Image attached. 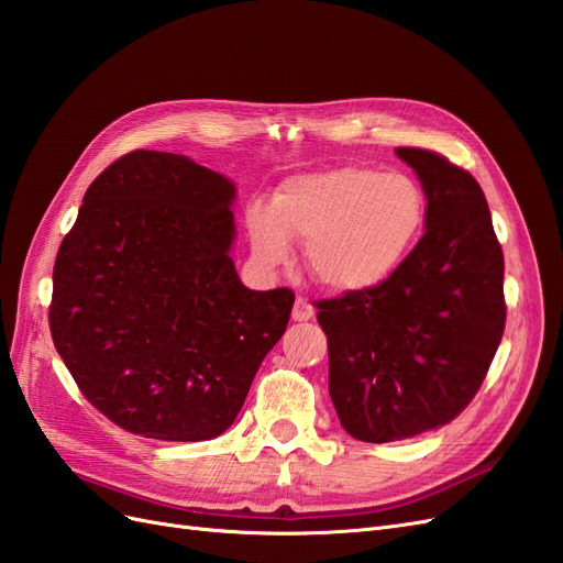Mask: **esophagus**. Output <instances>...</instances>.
I'll return each mask as SVG.
<instances>
[{
	"instance_id": "obj_1",
	"label": "esophagus",
	"mask_w": 563,
	"mask_h": 563,
	"mask_svg": "<svg viewBox=\"0 0 563 563\" xmlns=\"http://www.w3.org/2000/svg\"><path fill=\"white\" fill-rule=\"evenodd\" d=\"M291 317H294L296 321H308V319H312V317H314L312 302H310L308 298L298 296V298H296V305H294V312H291Z\"/></svg>"
}]
</instances>
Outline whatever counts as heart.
Wrapping results in <instances>:
<instances>
[{
	"mask_svg": "<svg viewBox=\"0 0 563 563\" xmlns=\"http://www.w3.org/2000/svg\"><path fill=\"white\" fill-rule=\"evenodd\" d=\"M428 197L406 174L343 166L294 176L272 197L269 211L253 207L246 225L253 253L279 265L288 240L305 244L314 279L333 291H360L395 272L418 244Z\"/></svg>",
	"mask_w": 563,
	"mask_h": 563,
	"instance_id": "heart-1",
	"label": "heart"
}]
</instances>
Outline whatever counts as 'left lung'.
Returning <instances> with one entry per match:
<instances>
[{
  "mask_svg": "<svg viewBox=\"0 0 563 563\" xmlns=\"http://www.w3.org/2000/svg\"><path fill=\"white\" fill-rule=\"evenodd\" d=\"M428 197L424 234L387 279L317 300L340 424L385 444L441 428L479 391L505 331V261L479 183L397 147Z\"/></svg>",
  "mask_w": 563,
  "mask_h": 563,
  "instance_id": "obj_1",
  "label": "left lung"
}]
</instances>
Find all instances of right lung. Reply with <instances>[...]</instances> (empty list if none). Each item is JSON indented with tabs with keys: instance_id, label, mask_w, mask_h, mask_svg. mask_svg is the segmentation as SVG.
<instances>
[{
	"instance_id": "1",
	"label": "right lung",
	"mask_w": 563,
	"mask_h": 563,
	"mask_svg": "<svg viewBox=\"0 0 563 563\" xmlns=\"http://www.w3.org/2000/svg\"><path fill=\"white\" fill-rule=\"evenodd\" d=\"M232 199L211 168L133 150L89 185L58 249L51 338L81 395L126 432L223 434L286 331L291 288L236 277Z\"/></svg>"
}]
</instances>
